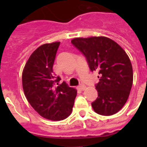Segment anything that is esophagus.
Masks as SVG:
<instances>
[{
    "label": "esophagus",
    "instance_id": "obj_1",
    "mask_svg": "<svg viewBox=\"0 0 147 147\" xmlns=\"http://www.w3.org/2000/svg\"><path fill=\"white\" fill-rule=\"evenodd\" d=\"M85 88H86V86L85 85H80L79 86H78V89L80 91H84Z\"/></svg>",
    "mask_w": 147,
    "mask_h": 147
}]
</instances>
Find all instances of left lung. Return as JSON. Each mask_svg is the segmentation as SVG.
I'll return each instance as SVG.
<instances>
[{
  "mask_svg": "<svg viewBox=\"0 0 147 147\" xmlns=\"http://www.w3.org/2000/svg\"><path fill=\"white\" fill-rule=\"evenodd\" d=\"M71 43L85 55L90 70L97 71L98 98L92 103L97 114L110 116L125 105L133 85V68L126 52L105 36L75 38Z\"/></svg>",
  "mask_w": 147,
  "mask_h": 147,
  "instance_id": "8db88e82",
  "label": "left lung"
}]
</instances>
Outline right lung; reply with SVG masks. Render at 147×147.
Instances as JSON below:
<instances>
[{
    "label": "right lung",
    "mask_w": 147,
    "mask_h": 147,
    "mask_svg": "<svg viewBox=\"0 0 147 147\" xmlns=\"http://www.w3.org/2000/svg\"><path fill=\"white\" fill-rule=\"evenodd\" d=\"M60 42L38 47L27 60L22 74L24 94L40 116L62 121L71 114L77 91L68 86L53 72V64Z\"/></svg>",
    "instance_id": "add662e5"
}]
</instances>
